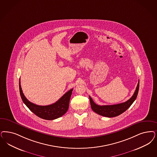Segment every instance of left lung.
<instances>
[{"label": "left lung", "mask_w": 157, "mask_h": 157, "mask_svg": "<svg viewBox=\"0 0 157 157\" xmlns=\"http://www.w3.org/2000/svg\"><path fill=\"white\" fill-rule=\"evenodd\" d=\"M139 89V80L138 82L137 86L136 87L135 92L132 97L128 101L124 103H120L115 105H99L93 101L92 98L89 96L90 101V105L92 110L96 113L99 114L105 117H115L124 113L126 110L129 108L130 105L135 101L137 96Z\"/></svg>", "instance_id": "1"}]
</instances>
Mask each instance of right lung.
Segmentation results:
<instances>
[{
	"instance_id": "add662e5",
	"label": "right lung",
	"mask_w": 157,
	"mask_h": 157,
	"mask_svg": "<svg viewBox=\"0 0 157 157\" xmlns=\"http://www.w3.org/2000/svg\"><path fill=\"white\" fill-rule=\"evenodd\" d=\"M20 93L22 101L27 105L33 113L40 118L46 120H53L59 118L65 114L69 107V103L73 89L69 91L59 98L56 103L49 105H38L28 100L25 97L22 90L20 79L19 82Z\"/></svg>"
}]
</instances>
